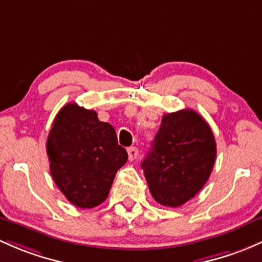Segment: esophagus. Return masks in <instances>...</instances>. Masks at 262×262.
<instances>
[{"label":"esophagus","mask_w":262,"mask_h":262,"mask_svg":"<svg viewBox=\"0 0 262 262\" xmlns=\"http://www.w3.org/2000/svg\"><path fill=\"white\" fill-rule=\"evenodd\" d=\"M126 152H128V157L130 161H133V159L137 158V156H138V148L137 147H129L128 149H126Z\"/></svg>","instance_id":"obj_1"}]
</instances>
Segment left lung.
<instances>
[{"mask_svg": "<svg viewBox=\"0 0 262 262\" xmlns=\"http://www.w3.org/2000/svg\"><path fill=\"white\" fill-rule=\"evenodd\" d=\"M214 159L216 142L210 125L194 110L183 109L163 115L142 168L154 200L180 207L205 186Z\"/></svg>", "mask_w": 262, "mask_h": 262, "instance_id": "8db88e82", "label": "left lung"}]
</instances>
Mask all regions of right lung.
Wrapping results in <instances>:
<instances>
[{"label":"right lung","mask_w":262,"mask_h":262,"mask_svg":"<svg viewBox=\"0 0 262 262\" xmlns=\"http://www.w3.org/2000/svg\"><path fill=\"white\" fill-rule=\"evenodd\" d=\"M46 152L57 188L69 202L93 208L108 197L117 170L128 161L109 123L94 110L69 103L57 113L49 133Z\"/></svg>","instance_id":"1"}]
</instances>
